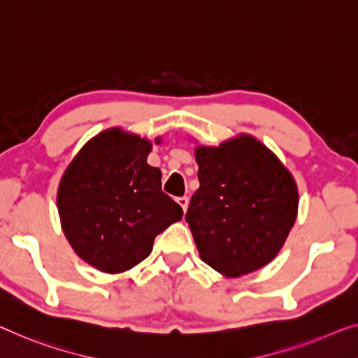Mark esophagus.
<instances>
[{"instance_id":"34e87169","label":"esophagus","mask_w":358,"mask_h":358,"mask_svg":"<svg viewBox=\"0 0 358 358\" xmlns=\"http://www.w3.org/2000/svg\"><path fill=\"white\" fill-rule=\"evenodd\" d=\"M177 202L181 206V209H183V210L186 212V209H188V204H189V197H188V196L177 197Z\"/></svg>"}]
</instances>
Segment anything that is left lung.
Wrapping results in <instances>:
<instances>
[{"label":"left lung","instance_id":"8db88e82","mask_svg":"<svg viewBox=\"0 0 358 358\" xmlns=\"http://www.w3.org/2000/svg\"><path fill=\"white\" fill-rule=\"evenodd\" d=\"M196 162L201 186L185 218L201 259L227 276L268 264L296 222L291 173L250 136L197 148Z\"/></svg>","mask_w":358,"mask_h":358}]
</instances>
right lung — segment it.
<instances>
[{"label": "right lung", "mask_w": 358, "mask_h": 358, "mask_svg": "<svg viewBox=\"0 0 358 358\" xmlns=\"http://www.w3.org/2000/svg\"><path fill=\"white\" fill-rule=\"evenodd\" d=\"M151 143L120 130L93 138L69 165L57 191L62 230L85 262L106 273L125 271L152 250L154 238L183 209L162 191L148 164Z\"/></svg>", "instance_id": "obj_1"}]
</instances>
